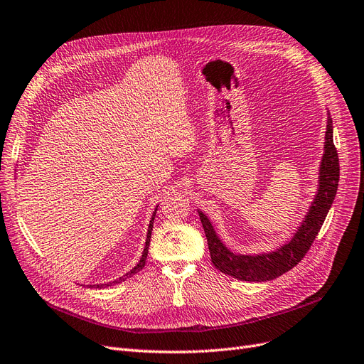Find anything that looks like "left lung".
I'll use <instances>...</instances> for the list:
<instances>
[{
	"label": "left lung",
	"mask_w": 364,
	"mask_h": 364,
	"mask_svg": "<svg viewBox=\"0 0 364 364\" xmlns=\"http://www.w3.org/2000/svg\"><path fill=\"white\" fill-rule=\"evenodd\" d=\"M339 182V159L333 144V123L327 111L324 149L318 170V188L313 203L295 231L286 243L269 252L235 253L218 235L210 218L198 209V215L209 245L212 264L216 269L243 282H268L291 269L309 250L321 225L331 210Z\"/></svg>",
	"instance_id": "left-lung-1"
}]
</instances>
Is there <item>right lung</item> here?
Wrapping results in <instances>:
<instances>
[{"label": "right lung", "mask_w": 364, "mask_h": 364, "mask_svg": "<svg viewBox=\"0 0 364 364\" xmlns=\"http://www.w3.org/2000/svg\"><path fill=\"white\" fill-rule=\"evenodd\" d=\"M157 209L159 205L155 207V210L152 212V216H151V220H149V225H148V232H146V240H145V247H144V252H142V256L139 259V262H137L129 272H126L124 275L118 277L117 280L114 282H109V283H100V284H89V287H95V289H105V287H109V286H114V284H119L126 282L127 279H130V277H133L136 272H139L145 264H146V257H148V249H149V243H151V234H152V227H154V219H155V213H157Z\"/></svg>", "instance_id": "add662e5"}]
</instances>
